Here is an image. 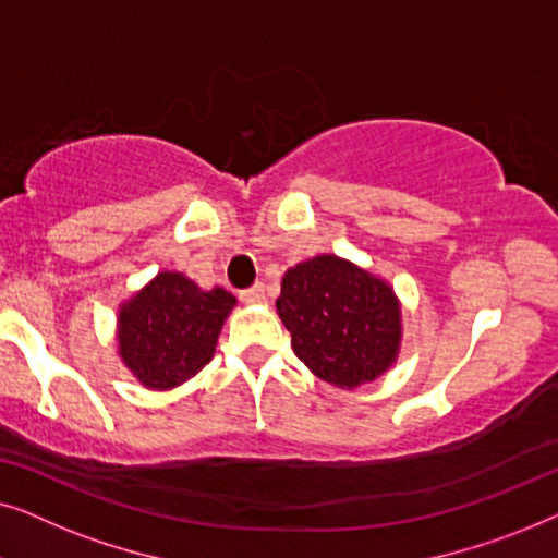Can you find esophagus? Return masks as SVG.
Instances as JSON below:
<instances>
[{
  "mask_svg": "<svg viewBox=\"0 0 558 558\" xmlns=\"http://www.w3.org/2000/svg\"><path fill=\"white\" fill-rule=\"evenodd\" d=\"M241 300L248 302V304H258L266 300V287L264 284H254L251 289H243L241 292Z\"/></svg>",
  "mask_w": 558,
  "mask_h": 558,
  "instance_id": "esophagus-1",
  "label": "esophagus"
}]
</instances>
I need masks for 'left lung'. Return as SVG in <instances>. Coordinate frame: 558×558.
<instances>
[{
  "instance_id": "left-lung-1",
  "label": "left lung",
  "mask_w": 558,
  "mask_h": 558,
  "mask_svg": "<svg viewBox=\"0 0 558 558\" xmlns=\"http://www.w3.org/2000/svg\"><path fill=\"white\" fill-rule=\"evenodd\" d=\"M277 312L294 355L338 388L376 380L399 357V296L348 258L319 254L287 269Z\"/></svg>"
}]
</instances>
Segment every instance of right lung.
<instances>
[{"instance_id":"obj_1","label":"right lung","mask_w":558,"mask_h":558,"mask_svg":"<svg viewBox=\"0 0 558 558\" xmlns=\"http://www.w3.org/2000/svg\"><path fill=\"white\" fill-rule=\"evenodd\" d=\"M235 296L226 289H201L180 271H159L119 307V355L142 386L170 391L201 373Z\"/></svg>"}]
</instances>
